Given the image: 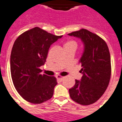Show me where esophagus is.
<instances>
[{
  "instance_id": "34e87169",
  "label": "esophagus",
  "mask_w": 122,
  "mask_h": 122,
  "mask_svg": "<svg viewBox=\"0 0 122 122\" xmlns=\"http://www.w3.org/2000/svg\"><path fill=\"white\" fill-rule=\"evenodd\" d=\"M64 77L63 76H59V75H58L57 76V79H58V80H59L60 81H62L63 80H64Z\"/></svg>"
}]
</instances>
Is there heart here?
I'll return each mask as SVG.
<instances>
[{
	"label": "heart",
	"mask_w": 122,
	"mask_h": 122,
	"mask_svg": "<svg viewBox=\"0 0 122 122\" xmlns=\"http://www.w3.org/2000/svg\"><path fill=\"white\" fill-rule=\"evenodd\" d=\"M64 46H75L76 47L77 43L74 41H69L68 42H67L65 44Z\"/></svg>",
	"instance_id": "obj_1"
}]
</instances>
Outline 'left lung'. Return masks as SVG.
Wrapping results in <instances>:
<instances>
[{
	"mask_svg": "<svg viewBox=\"0 0 122 122\" xmlns=\"http://www.w3.org/2000/svg\"><path fill=\"white\" fill-rule=\"evenodd\" d=\"M80 39L84 49L79 63L81 65L80 80L69 90L71 98L75 102L88 105L96 102L107 88L111 76V60L105 41L86 29L68 34Z\"/></svg>",
	"mask_w": 122,
	"mask_h": 122,
	"instance_id": "left-lung-1",
	"label": "left lung"
}]
</instances>
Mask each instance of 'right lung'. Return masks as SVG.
<instances>
[{
    "mask_svg": "<svg viewBox=\"0 0 122 122\" xmlns=\"http://www.w3.org/2000/svg\"><path fill=\"white\" fill-rule=\"evenodd\" d=\"M61 37L36 27L15 41L10 54L12 79L17 92L29 102L40 104L52 98L56 79L41 75L40 67L51 44Z\"/></svg>",
    "mask_w": 122,
    "mask_h": 122,
    "instance_id": "add662e5",
    "label": "right lung"
}]
</instances>
